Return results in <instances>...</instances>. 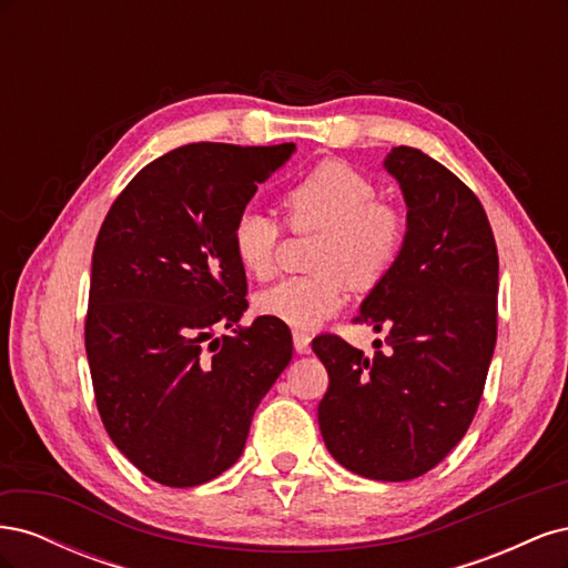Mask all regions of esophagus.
<instances>
[{"label":"esophagus","mask_w":568,"mask_h":568,"mask_svg":"<svg viewBox=\"0 0 568 568\" xmlns=\"http://www.w3.org/2000/svg\"><path fill=\"white\" fill-rule=\"evenodd\" d=\"M294 348H296V353H301V355L311 353V336L303 334V332H294Z\"/></svg>","instance_id":"obj_1"}]
</instances>
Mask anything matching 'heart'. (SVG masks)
<instances>
[{
    "mask_svg": "<svg viewBox=\"0 0 568 568\" xmlns=\"http://www.w3.org/2000/svg\"><path fill=\"white\" fill-rule=\"evenodd\" d=\"M294 230H322L311 277H288L255 298L257 313L291 329L313 332L343 311L348 282L355 288L379 284L403 248V220L376 201L374 182L343 161H324L286 189L282 199ZM282 225L261 209H244L232 227L236 261L255 280L277 270Z\"/></svg>",
    "mask_w": 568,
    "mask_h": 568,
    "instance_id": "heart-1",
    "label": "heart"
}]
</instances>
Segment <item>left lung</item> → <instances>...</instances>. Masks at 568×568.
Instances as JSON below:
<instances>
[{
  "label": "left lung",
  "instance_id": "8db88e82",
  "mask_svg": "<svg viewBox=\"0 0 568 568\" xmlns=\"http://www.w3.org/2000/svg\"><path fill=\"white\" fill-rule=\"evenodd\" d=\"M407 230L398 261L355 322L386 332L367 357L334 334L313 341L329 374L317 407L326 450L353 474L409 480L467 434L497 338V248L484 205L448 168L393 146Z\"/></svg>",
  "mask_w": 568,
  "mask_h": 568
}]
</instances>
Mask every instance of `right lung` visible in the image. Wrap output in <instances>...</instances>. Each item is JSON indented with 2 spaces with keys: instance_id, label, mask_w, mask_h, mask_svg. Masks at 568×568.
I'll return each mask as SVG.
<instances>
[{
  "instance_id": "1",
  "label": "right lung",
  "mask_w": 568,
  "mask_h": 568,
  "mask_svg": "<svg viewBox=\"0 0 568 568\" xmlns=\"http://www.w3.org/2000/svg\"><path fill=\"white\" fill-rule=\"evenodd\" d=\"M294 151L180 146L132 178L99 230L84 322L94 398L115 448L156 484L227 471L294 355L277 320L234 329L248 301L232 246L236 215Z\"/></svg>"
}]
</instances>
